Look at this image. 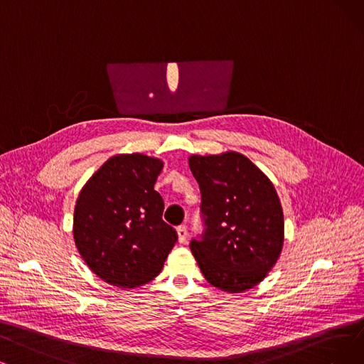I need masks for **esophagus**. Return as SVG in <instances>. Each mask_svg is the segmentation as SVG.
<instances>
[{"mask_svg":"<svg viewBox=\"0 0 364 364\" xmlns=\"http://www.w3.org/2000/svg\"><path fill=\"white\" fill-rule=\"evenodd\" d=\"M186 236H188L186 225H179V227H178V237H179V242H181V243H185V242H186Z\"/></svg>","mask_w":364,"mask_h":364,"instance_id":"esophagus-1","label":"esophagus"}]
</instances>
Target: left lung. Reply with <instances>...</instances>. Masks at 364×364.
Returning a JSON list of instances; mask_svg holds the SVG:
<instances>
[{"instance_id":"1","label":"left lung","mask_w":364,"mask_h":364,"mask_svg":"<svg viewBox=\"0 0 364 364\" xmlns=\"http://www.w3.org/2000/svg\"><path fill=\"white\" fill-rule=\"evenodd\" d=\"M201 193L203 232L190 248L205 278L242 293L266 278L284 243V215L274 186L237 152L190 156Z\"/></svg>"}]
</instances>
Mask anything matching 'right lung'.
<instances>
[{
	"instance_id": "add662e5",
	"label": "right lung",
	"mask_w": 364,
	"mask_h": 364,
	"mask_svg": "<svg viewBox=\"0 0 364 364\" xmlns=\"http://www.w3.org/2000/svg\"><path fill=\"white\" fill-rule=\"evenodd\" d=\"M161 168L156 158L116 155L82 188L73 236L85 263L105 282L121 288L149 282L178 242L154 190Z\"/></svg>"
}]
</instances>
